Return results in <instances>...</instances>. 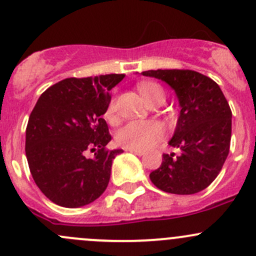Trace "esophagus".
Returning <instances> with one entry per match:
<instances>
[{"instance_id":"1","label":"esophagus","mask_w":256,"mask_h":256,"mask_svg":"<svg viewBox=\"0 0 256 256\" xmlns=\"http://www.w3.org/2000/svg\"><path fill=\"white\" fill-rule=\"evenodd\" d=\"M126 151L131 152V154H136V156H142L144 154V151H138V150H126Z\"/></svg>"}]
</instances>
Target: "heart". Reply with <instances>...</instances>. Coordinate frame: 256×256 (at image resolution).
<instances>
[{
    "label": "heart",
    "instance_id": "heart-1",
    "mask_svg": "<svg viewBox=\"0 0 256 256\" xmlns=\"http://www.w3.org/2000/svg\"><path fill=\"white\" fill-rule=\"evenodd\" d=\"M138 89L142 95L147 104H152L154 102H164V90L161 85L154 82H138ZM115 114V100L109 102L105 112V118L112 120ZM164 126L158 121L154 120H135L125 124L116 132V141L118 144L128 150H147L154 146L158 141L164 138Z\"/></svg>",
    "mask_w": 256,
    "mask_h": 256
}]
</instances>
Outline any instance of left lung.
Here are the masks:
<instances>
[{
	"label": "left lung",
	"mask_w": 256,
	"mask_h": 256,
	"mask_svg": "<svg viewBox=\"0 0 256 256\" xmlns=\"http://www.w3.org/2000/svg\"><path fill=\"white\" fill-rule=\"evenodd\" d=\"M166 82L176 92L180 116L168 144L180 150L162 156L161 166L150 174L158 190L194 194L207 188L220 172L229 154L232 112L219 85L194 70L157 69L144 72Z\"/></svg>",
	"instance_id": "obj_1"
}]
</instances>
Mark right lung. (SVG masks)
I'll list each match as a JSON object with an SVG mask.
<instances>
[{
  "instance_id": "obj_1",
  "label": "right lung",
  "mask_w": 256,
  "mask_h": 256,
  "mask_svg": "<svg viewBox=\"0 0 256 256\" xmlns=\"http://www.w3.org/2000/svg\"><path fill=\"white\" fill-rule=\"evenodd\" d=\"M125 74L68 78L40 96L26 130V156L36 184L56 204L79 208L100 197L109 184L112 160L122 150L112 141L102 118L110 90ZM95 152L86 157V151Z\"/></svg>"
}]
</instances>
